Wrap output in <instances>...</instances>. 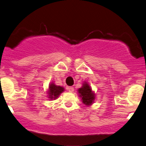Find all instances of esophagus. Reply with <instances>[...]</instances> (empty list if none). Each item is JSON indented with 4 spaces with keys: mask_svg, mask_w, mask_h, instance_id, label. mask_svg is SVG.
<instances>
[{
    "mask_svg": "<svg viewBox=\"0 0 146 146\" xmlns=\"http://www.w3.org/2000/svg\"><path fill=\"white\" fill-rule=\"evenodd\" d=\"M67 89H68V91L70 92V93H73V92L74 91V88H73V87H71V86L68 87Z\"/></svg>",
    "mask_w": 146,
    "mask_h": 146,
    "instance_id": "34e87169",
    "label": "esophagus"
}]
</instances>
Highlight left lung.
I'll use <instances>...</instances> for the list:
<instances>
[{"instance_id":"left-lung-1","label":"left lung","mask_w":146,"mask_h":146,"mask_svg":"<svg viewBox=\"0 0 146 146\" xmlns=\"http://www.w3.org/2000/svg\"><path fill=\"white\" fill-rule=\"evenodd\" d=\"M78 93H80V96L81 97L82 102L85 105H91L92 103L94 102L95 95L92 91L91 88L87 83L85 82L82 88H79Z\"/></svg>"}]
</instances>
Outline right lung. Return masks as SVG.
Returning <instances> with one entry per match:
<instances>
[{"mask_svg":"<svg viewBox=\"0 0 146 146\" xmlns=\"http://www.w3.org/2000/svg\"><path fill=\"white\" fill-rule=\"evenodd\" d=\"M64 90V89L63 87L56 86L53 83L51 84L48 86V98H50V100H56Z\"/></svg>","mask_w":146,"mask_h":146,"instance_id":"add662e5","label":"right lung"}]
</instances>
